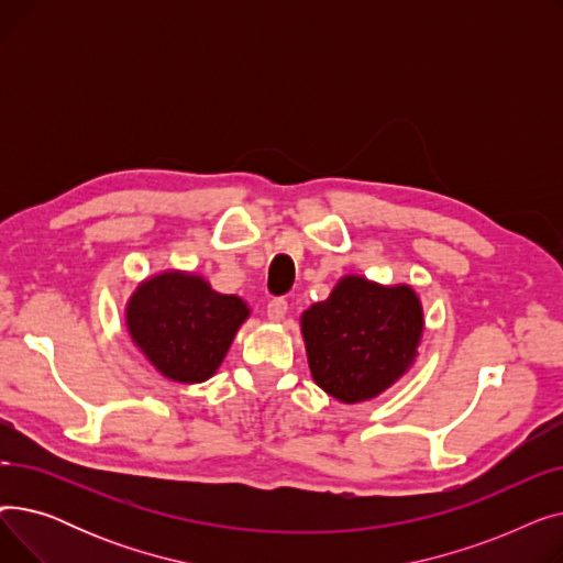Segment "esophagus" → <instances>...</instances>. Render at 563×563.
<instances>
[{"mask_svg":"<svg viewBox=\"0 0 563 563\" xmlns=\"http://www.w3.org/2000/svg\"><path fill=\"white\" fill-rule=\"evenodd\" d=\"M287 301L285 299H274L269 301V306H266V317H269L272 321H283L285 314H287Z\"/></svg>","mask_w":563,"mask_h":563,"instance_id":"obj_1","label":"esophagus"}]
</instances>
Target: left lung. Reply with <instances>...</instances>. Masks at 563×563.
<instances>
[{
	"mask_svg": "<svg viewBox=\"0 0 563 563\" xmlns=\"http://www.w3.org/2000/svg\"><path fill=\"white\" fill-rule=\"evenodd\" d=\"M301 333L317 386L342 404H361L386 393L416 363L424 310L410 285L349 274L327 301L301 314Z\"/></svg>",
	"mask_w": 563,
	"mask_h": 563,
	"instance_id": "left-lung-1",
	"label": "left lung"
}]
</instances>
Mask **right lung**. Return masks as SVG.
Listing matches in <instances>:
<instances>
[{"label":"right lung","instance_id":"add662e5","mask_svg":"<svg viewBox=\"0 0 563 563\" xmlns=\"http://www.w3.org/2000/svg\"><path fill=\"white\" fill-rule=\"evenodd\" d=\"M249 317L244 299L180 269L145 278L125 306L134 346L162 376L187 386L217 374Z\"/></svg>","mask_w":563,"mask_h":563}]
</instances>
